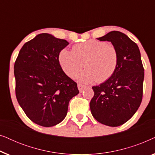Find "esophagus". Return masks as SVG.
Segmentation results:
<instances>
[{"label": "esophagus", "instance_id": "obj_1", "mask_svg": "<svg viewBox=\"0 0 155 155\" xmlns=\"http://www.w3.org/2000/svg\"><path fill=\"white\" fill-rule=\"evenodd\" d=\"M78 90L80 91V92H82V91L84 90V89L86 87V86L81 84H78Z\"/></svg>", "mask_w": 155, "mask_h": 155}]
</instances>
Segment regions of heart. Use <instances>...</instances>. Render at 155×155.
Instances as JSON below:
<instances>
[{
    "mask_svg": "<svg viewBox=\"0 0 155 155\" xmlns=\"http://www.w3.org/2000/svg\"><path fill=\"white\" fill-rule=\"evenodd\" d=\"M118 59L115 46L97 39L75 44L72 51L64 48L58 56L61 68L68 77H75L84 65L87 69L79 75V80L83 82L96 80L99 83L106 82L114 75Z\"/></svg>",
    "mask_w": 155,
    "mask_h": 155,
    "instance_id": "heart-1",
    "label": "heart"
}]
</instances>
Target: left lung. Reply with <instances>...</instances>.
<instances>
[{"instance_id": "left-lung-1", "label": "left lung", "mask_w": 155, "mask_h": 155, "mask_svg": "<svg viewBox=\"0 0 155 155\" xmlns=\"http://www.w3.org/2000/svg\"><path fill=\"white\" fill-rule=\"evenodd\" d=\"M97 39L111 41L117 48L119 59L114 75L92 87L94 94L90 110L98 122L119 126L134 115L143 99L144 68L140 52L137 44L120 31H110Z\"/></svg>"}]
</instances>
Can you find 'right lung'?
I'll list each match as a JSON object with an SVG mask.
<instances>
[{
	"instance_id": "1",
	"label": "right lung",
	"mask_w": 155,
	"mask_h": 155,
	"mask_svg": "<svg viewBox=\"0 0 155 155\" xmlns=\"http://www.w3.org/2000/svg\"><path fill=\"white\" fill-rule=\"evenodd\" d=\"M65 39L38 35L25 43L14 65L15 94L27 117L44 127L56 126L66 116L71 99L79 93L58 61Z\"/></svg>"
}]
</instances>
